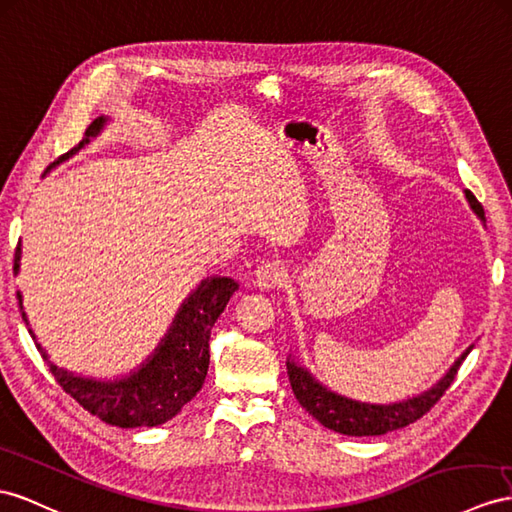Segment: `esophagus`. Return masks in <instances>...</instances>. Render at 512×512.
<instances>
[{
  "label": "esophagus",
  "mask_w": 512,
  "mask_h": 512,
  "mask_svg": "<svg viewBox=\"0 0 512 512\" xmlns=\"http://www.w3.org/2000/svg\"><path fill=\"white\" fill-rule=\"evenodd\" d=\"M287 281V270H285V266L283 264H261L257 270H255V279H253V283H255V287H259V290H264V292H268V290H274V287H281L283 283Z\"/></svg>",
  "instance_id": "1"
}]
</instances>
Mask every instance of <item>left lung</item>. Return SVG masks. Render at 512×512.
Returning a JSON list of instances; mask_svg holds the SVG:
<instances>
[{"label":"left lung","instance_id":"obj_1","mask_svg":"<svg viewBox=\"0 0 512 512\" xmlns=\"http://www.w3.org/2000/svg\"><path fill=\"white\" fill-rule=\"evenodd\" d=\"M465 199L471 207V212H474L482 225L487 227L484 209L476 196L465 190ZM471 348H474V344L463 350V355L450 365V370L445 372L435 385L422 393H417L413 398L389 404L361 402L342 396V393L322 385L318 378L292 355L287 357V376H290V385L300 406H303L309 415L316 417L322 426L348 437H378L387 435L391 430L409 426L417 422L424 413H428L430 406L437 404V400L443 396V391L454 381L458 368H461V363L465 361Z\"/></svg>","mask_w":512,"mask_h":512}]
</instances>
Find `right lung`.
I'll use <instances>...</instances> for the list:
<instances>
[{
	"mask_svg": "<svg viewBox=\"0 0 512 512\" xmlns=\"http://www.w3.org/2000/svg\"><path fill=\"white\" fill-rule=\"evenodd\" d=\"M108 123L110 116H97L88 125L82 142L69 153L58 157L54 164H49L45 175L51 168L67 162L69 157L84 149L90 138H97ZM19 261L21 242L15 251V274H19ZM238 287V281L229 277L203 279L183 300L175 313L173 324L168 326L162 342L157 344L151 355L136 370H131L125 376L110 378V381L75 374L51 363L47 350L36 342L34 331H28L60 387L71 393V398L80 402L88 413L97 415L101 422L119 428L160 426L173 419L201 391L209 368V335H212L216 320L225 311L229 298ZM17 298L23 322L30 326L28 316L23 311L21 292H17Z\"/></svg>",
	"mask_w": 512,
	"mask_h": 512,
	"instance_id": "1",
	"label": "right lung"
}]
</instances>
